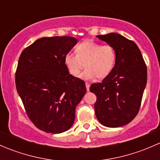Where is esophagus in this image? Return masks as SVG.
I'll return each mask as SVG.
<instances>
[{
  "label": "esophagus",
  "mask_w": 160,
  "mask_h": 160,
  "mask_svg": "<svg viewBox=\"0 0 160 160\" xmlns=\"http://www.w3.org/2000/svg\"><path fill=\"white\" fill-rule=\"evenodd\" d=\"M85 84H86L87 90H88V91H89V90H90V84H89V83L86 82V83H85Z\"/></svg>",
  "instance_id": "obj_1"
}]
</instances>
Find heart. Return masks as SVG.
I'll return each instance as SVG.
<instances>
[{"mask_svg": "<svg viewBox=\"0 0 160 160\" xmlns=\"http://www.w3.org/2000/svg\"><path fill=\"white\" fill-rule=\"evenodd\" d=\"M76 54L68 52L64 57L66 67L72 77H77L85 66L80 77L83 80L104 79L111 73L116 62V52L111 45H101L86 40L76 46Z\"/></svg>", "mask_w": 160, "mask_h": 160, "instance_id": "b5f03b06", "label": "heart"}]
</instances>
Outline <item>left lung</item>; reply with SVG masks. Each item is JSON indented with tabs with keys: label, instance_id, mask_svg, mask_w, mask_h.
I'll list each match as a JSON object with an SVG mask.
<instances>
[{
	"label": "left lung",
	"instance_id": "8db88e82",
	"mask_svg": "<svg viewBox=\"0 0 160 160\" xmlns=\"http://www.w3.org/2000/svg\"><path fill=\"white\" fill-rule=\"evenodd\" d=\"M114 48L116 62L111 73L101 83H92L97 96V118L109 128L132 122L139 111L147 82V67L137 45L117 33L97 35Z\"/></svg>",
	"mask_w": 160,
	"mask_h": 160
}]
</instances>
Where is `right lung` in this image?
Listing matches in <instances>:
<instances>
[{
    "mask_svg": "<svg viewBox=\"0 0 160 160\" xmlns=\"http://www.w3.org/2000/svg\"><path fill=\"white\" fill-rule=\"evenodd\" d=\"M77 42L70 36L42 38L19 57L16 89L31 122L47 133L70 129L76 107L86 93L84 81L69 73L64 62Z\"/></svg>",
    "mask_w": 160,
    "mask_h": 160,
    "instance_id": "add662e5",
    "label": "right lung"
}]
</instances>
